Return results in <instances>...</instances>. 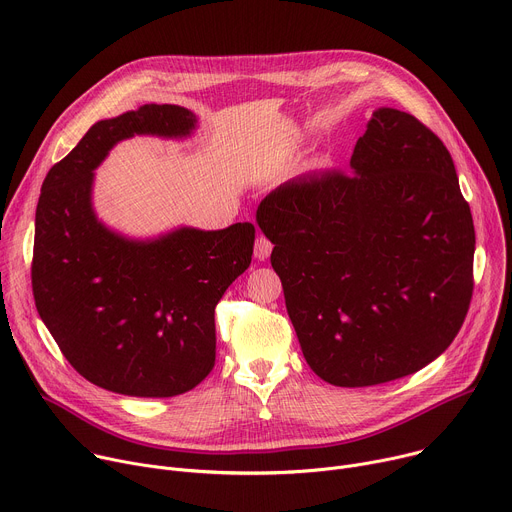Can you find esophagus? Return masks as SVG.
I'll list each match as a JSON object with an SVG mask.
<instances>
[{"mask_svg": "<svg viewBox=\"0 0 512 512\" xmlns=\"http://www.w3.org/2000/svg\"><path fill=\"white\" fill-rule=\"evenodd\" d=\"M271 249H273V243L265 235H259L255 241V257L259 261H265L271 255Z\"/></svg>", "mask_w": 512, "mask_h": 512, "instance_id": "1", "label": "esophagus"}]
</instances>
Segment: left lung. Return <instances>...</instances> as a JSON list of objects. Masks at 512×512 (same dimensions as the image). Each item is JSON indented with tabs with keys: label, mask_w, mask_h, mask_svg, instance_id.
<instances>
[{
	"label": "left lung",
	"mask_w": 512,
	"mask_h": 512,
	"mask_svg": "<svg viewBox=\"0 0 512 512\" xmlns=\"http://www.w3.org/2000/svg\"><path fill=\"white\" fill-rule=\"evenodd\" d=\"M349 165L282 183L257 224L306 363L363 388L451 345L474 292L476 232L449 151L414 116L378 108Z\"/></svg>",
	"instance_id": "left-lung-1"
}]
</instances>
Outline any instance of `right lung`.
Instances as JSON below:
<instances>
[{"instance_id":"right-lung-1","label":"right lung","mask_w":512,"mask_h":512,"mask_svg":"<svg viewBox=\"0 0 512 512\" xmlns=\"http://www.w3.org/2000/svg\"><path fill=\"white\" fill-rule=\"evenodd\" d=\"M194 112L145 104L91 126L44 177L34 222L36 310L65 359L104 390L169 398L214 367V308L251 265L255 226H181L130 239L98 220L91 192L110 149L134 134L185 138Z\"/></svg>"}]
</instances>
